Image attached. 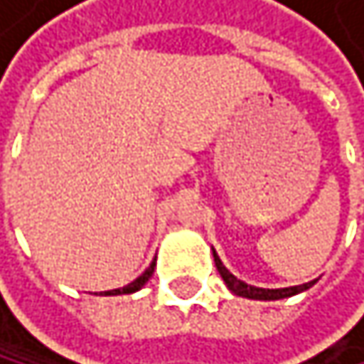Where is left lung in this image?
Returning a JSON list of instances; mask_svg holds the SVG:
<instances>
[{
    "instance_id": "obj_1",
    "label": "left lung",
    "mask_w": 364,
    "mask_h": 364,
    "mask_svg": "<svg viewBox=\"0 0 364 364\" xmlns=\"http://www.w3.org/2000/svg\"><path fill=\"white\" fill-rule=\"evenodd\" d=\"M214 262H216V269L223 275L225 284L229 286V290L235 292V295H240V297H249V299H284V297H290V295H297V292H301V290H308L316 282L314 279V282H308V284H301V286H290V288H257V286H249V284L240 282L237 277H233L223 267V262L216 255V251H214Z\"/></svg>"
}]
</instances>
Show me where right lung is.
I'll return each mask as SVG.
<instances>
[{"instance_id": "1", "label": "right lung", "mask_w": 364, "mask_h": 364, "mask_svg": "<svg viewBox=\"0 0 364 364\" xmlns=\"http://www.w3.org/2000/svg\"><path fill=\"white\" fill-rule=\"evenodd\" d=\"M152 269H155V264H150V267L135 279V282H131L129 286H124V288H117V290H111V292H107V295H122V292H135V290H139L148 279H150V275H152Z\"/></svg>"}]
</instances>
